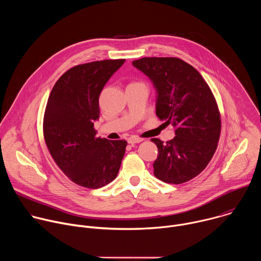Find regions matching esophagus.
Instances as JSON below:
<instances>
[{
    "mask_svg": "<svg viewBox=\"0 0 261 261\" xmlns=\"http://www.w3.org/2000/svg\"><path fill=\"white\" fill-rule=\"evenodd\" d=\"M141 141H143V139H142V138H139V137H136V136H132V137L128 138V143H131V144H133V143H139V142H141Z\"/></svg>",
    "mask_w": 261,
    "mask_h": 261,
    "instance_id": "1",
    "label": "esophagus"
}]
</instances>
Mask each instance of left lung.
Here are the masks:
<instances>
[{"mask_svg": "<svg viewBox=\"0 0 261 261\" xmlns=\"http://www.w3.org/2000/svg\"><path fill=\"white\" fill-rule=\"evenodd\" d=\"M156 90V115L175 128V136L158 147L154 174L181 184L199 174L215 154L221 131L219 109L200 73L176 58H142L132 62Z\"/></svg>", "mask_w": 261, "mask_h": 261, "instance_id": "left-lung-1", "label": "left lung"}]
</instances>
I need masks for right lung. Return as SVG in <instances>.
<instances>
[{
	"instance_id": "1",
	"label": "right lung",
	"mask_w": 261,
	"mask_h": 261,
	"mask_svg": "<svg viewBox=\"0 0 261 261\" xmlns=\"http://www.w3.org/2000/svg\"><path fill=\"white\" fill-rule=\"evenodd\" d=\"M126 60H105L73 67L49 95L43 132L50 155L75 184L97 189L113 181L120 170L127 141L97 137L99 96Z\"/></svg>"
}]
</instances>
